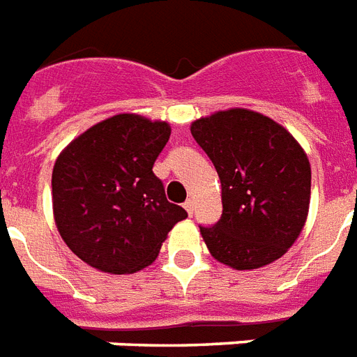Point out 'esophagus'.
I'll use <instances>...</instances> for the list:
<instances>
[{
  "label": "esophagus",
  "instance_id": "1",
  "mask_svg": "<svg viewBox=\"0 0 357 357\" xmlns=\"http://www.w3.org/2000/svg\"><path fill=\"white\" fill-rule=\"evenodd\" d=\"M183 207H185V211L189 213V215H192V211H195V202L192 200H187L183 204Z\"/></svg>",
  "mask_w": 357,
  "mask_h": 357
}]
</instances>
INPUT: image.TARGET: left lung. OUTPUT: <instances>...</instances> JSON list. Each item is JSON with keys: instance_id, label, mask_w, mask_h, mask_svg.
<instances>
[{"instance_id": "left-lung-1", "label": "left lung", "mask_w": 357, "mask_h": 357, "mask_svg": "<svg viewBox=\"0 0 357 357\" xmlns=\"http://www.w3.org/2000/svg\"><path fill=\"white\" fill-rule=\"evenodd\" d=\"M217 168L222 217L200 228L209 254L235 271L280 259L307 220L311 165L287 129L250 109H228L190 123Z\"/></svg>"}]
</instances>
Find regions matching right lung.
<instances>
[{
    "mask_svg": "<svg viewBox=\"0 0 357 357\" xmlns=\"http://www.w3.org/2000/svg\"><path fill=\"white\" fill-rule=\"evenodd\" d=\"M170 123L114 114L75 137L53 165L52 202L59 234L81 261L107 274L151 265L168 231L187 218L170 204L153 162Z\"/></svg>",
    "mask_w": 357,
    "mask_h": 357,
    "instance_id": "right-lung-1",
    "label": "right lung"
}]
</instances>
